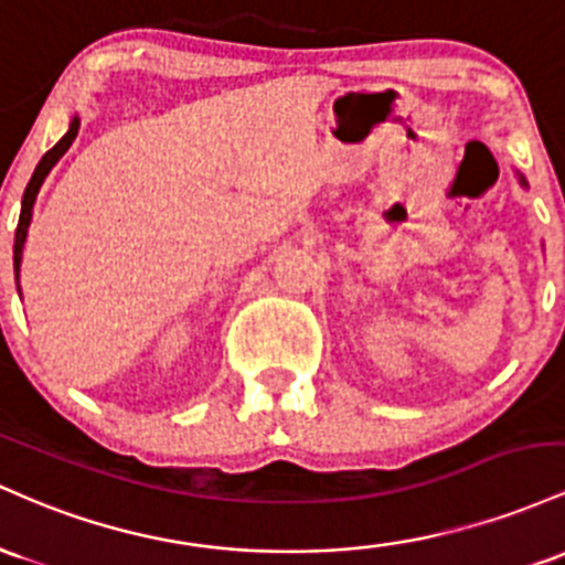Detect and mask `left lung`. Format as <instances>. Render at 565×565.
Instances as JSON below:
<instances>
[{
	"mask_svg": "<svg viewBox=\"0 0 565 565\" xmlns=\"http://www.w3.org/2000/svg\"><path fill=\"white\" fill-rule=\"evenodd\" d=\"M521 183H523V186H529V183H525V179H523V175H521Z\"/></svg>",
	"mask_w": 565,
	"mask_h": 565,
	"instance_id": "8db88e82",
	"label": "left lung"
}]
</instances>
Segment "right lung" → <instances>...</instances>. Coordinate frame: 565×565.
I'll list each match as a JSON object with an SVG mask.
<instances>
[{
    "label": "right lung",
    "instance_id": "1",
    "mask_svg": "<svg viewBox=\"0 0 565 565\" xmlns=\"http://www.w3.org/2000/svg\"><path fill=\"white\" fill-rule=\"evenodd\" d=\"M77 130H79V117L72 119V125H68V132L61 138L58 143L53 146V149L47 151V154L42 157L40 164H36L34 175H31L26 192H23V202H21V218H18V230H15V245H12V264H15V282H18V271H21V258H23V243H26V234H29V224H31V211H34V200L36 194H40V186L47 179L50 170L55 168V162L61 160L63 154L68 151V146H72L74 138H77Z\"/></svg>",
    "mask_w": 565,
    "mask_h": 565
}]
</instances>
